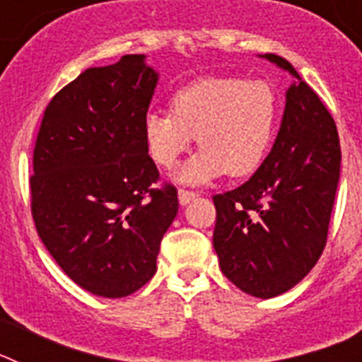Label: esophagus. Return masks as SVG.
<instances>
[{
    "mask_svg": "<svg viewBox=\"0 0 362 362\" xmlns=\"http://www.w3.org/2000/svg\"><path fill=\"white\" fill-rule=\"evenodd\" d=\"M177 197H179V203L188 204L192 199H196L197 194H196V192H192V190H185V188H179Z\"/></svg>",
    "mask_w": 362,
    "mask_h": 362,
    "instance_id": "esophagus-1",
    "label": "esophagus"
}]
</instances>
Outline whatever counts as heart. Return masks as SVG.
Returning <instances> with one entry per match:
<instances>
[{
    "mask_svg": "<svg viewBox=\"0 0 362 362\" xmlns=\"http://www.w3.org/2000/svg\"><path fill=\"white\" fill-rule=\"evenodd\" d=\"M279 119L276 88L263 79L203 78L181 86L170 112L143 121L148 156L172 168L196 137L199 152L177 172L183 183H206L226 174L245 177L267 158Z\"/></svg>",
    "mask_w": 362,
    "mask_h": 362,
    "instance_id": "1",
    "label": "heart"
}]
</instances>
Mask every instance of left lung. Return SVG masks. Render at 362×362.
<instances>
[{"instance_id":"obj_1","label":"left lung","mask_w":362,"mask_h":362,"mask_svg":"<svg viewBox=\"0 0 362 362\" xmlns=\"http://www.w3.org/2000/svg\"><path fill=\"white\" fill-rule=\"evenodd\" d=\"M292 74L283 123L270 153L246 183L214 196V248L221 272L254 297L281 296L315 267L328 239L341 172L332 114L284 57Z\"/></svg>"}]
</instances>
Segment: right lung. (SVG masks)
<instances>
[{
	"label": "right lung",
	"instance_id": "1",
	"mask_svg": "<svg viewBox=\"0 0 362 362\" xmlns=\"http://www.w3.org/2000/svg\"><path fill=\"white\" fill-rule=\"evenodd\" d=\"M158 83L143 54L86 69L47 105L34 146L30 210L66 276L101 297L130 296L156 274L177 190L159 183L143 121Z\"/></svg>",
	"mask_w": 362,
	"mask_h": 362
}]
</instances>
